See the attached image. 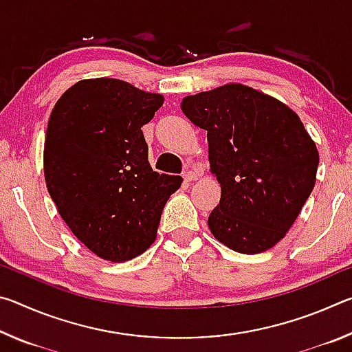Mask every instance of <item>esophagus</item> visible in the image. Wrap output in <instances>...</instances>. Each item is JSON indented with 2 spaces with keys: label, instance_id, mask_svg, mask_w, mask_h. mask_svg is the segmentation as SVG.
Instances as JSON below:
<instances>
[{
  "label": "esophagus",
  "instance_id": "esophagus-1",
  "mask_svg": "<svg viewBox=\"0 0 352 352\" xmlns=\"http://www.w3.org/2000/svg\"><path fill=\"white\" fill-rule=\"evenodd\" d=\"M183 178H184V182H194V180H197V178H199V174H197V172H194V170H186V172H184V174H183Z\"/></svg>",
  "mask_w": 352,
  "mask_h": 352
}]
</instances>
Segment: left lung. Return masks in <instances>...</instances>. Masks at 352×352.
I'll return each instance as SVG.
<instances>
[{
    "instance_id": "1",
    "label": "left lung",
    "mask_w": 352,
    "mask_h": 352,
    "mask_svg": "<svg viewBox=\"0 0 352 352\" xmlns=\"http://www.w3.org/2000/svg\"><path fill=\"white\" fill-rule=\"evenodd\" d=\"M208 132L211 172L222 188L208 226L219 242L256 254L283 239L315 186L318 151L296 113L242 83L182 100Z\"/></svg>"
}]
</instances>
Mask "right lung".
Returning a JSON list of instances; mask_svg holds the SVG:
<instances>
[{
    "instance_id": "add662e5",
    "label": "right lung",
    "mask_w": 352,
    "mask_h": 352,
    "mask_svg": "<svg viewBox=\"0 0 352 352\" xmlns=\"http://www.w3.org/2000/svg\"><path fill=\"white\" fill-rule=\"evenodd\" d=\"M164 98L99 77L74 83L47 122L46 188L65 223L88 250L124 262L152 245L178 175L153 172L141 127Z\"/></svg>"
}]
</instances>
